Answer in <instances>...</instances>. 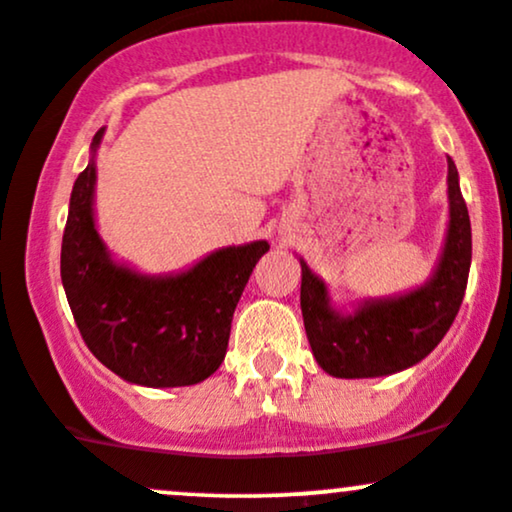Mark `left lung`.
Segmentation results:
<instances>
[{"instance_id":"left-lung-1","label":"left lung","mask_w":512,"mask_h":512,"mask_svg":"<svg viewBox=\"0 0 512 512\" xmlns=\"http://www.w3.org/2000/svg\"><path fill=\"white\" fill-rule=\"evenodd\" d=\"M450 228L436 274L399 298L368 301L354 315L330 308L327 289L301 260V310L310 349L334 378H378L426 358L460 310L472 264V226L457 168L448 158Z\"/></svg>"}]
</instances>
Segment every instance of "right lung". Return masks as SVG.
<instances>
[{"label": "right lung", "instance_id": "right-lung-1", "mask_svg": "<svg viewBox=\"0 0 512 512\" xmlns=\"http://www.w3.org/2000/svg\"><path fill=\"white\" fill-rule=\"evenodd\" d=\"M103 129L93 137L96 151ZM96 163L81 170L62 236V286L91 354L146 387H185L223 363L231 320L267 240L211 252L190 272L144 276L110 260L93 223Z\"/></svg>", "mask_w": 512, "mask_h": 512}]
</instances>
